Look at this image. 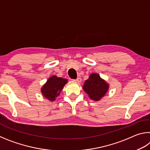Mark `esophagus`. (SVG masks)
<instances>
[{
  "label": "esophagus",
  "mask_w": 150,
  "mask_h": 150,
  "mask_svg": "<svg viewBox=\"0 0 150 150\" xmlns=\"http://www.w3.org/2000/svg\"><path fill=\"white\" fill-rule=\"evenodd\" d=\"M74 81H75L76 83H81V79L80 78V77H78L77 79H75V80H74Z\"/></svg>",
  "instance_id": "34e87169"
}]
</instances>
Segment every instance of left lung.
Wrapping results in <instances>:
<instances>
[{
  "mask_svg": "<svg viewBox=\"0 0 150 150\" xmlns=\"http://www.w3.org/2000/svg\"><path fill=\"white\" fill-rule=\"evenodd\" d=\"M108 88V83L101 79L97 73L91 74L83 87V90L88 94L91 99L95 101L100 100L107 93Z\"/></svg>",
  "mask_w": 150,
  "mask_h": 150,
  "instance_id": "left-lung-1",
  "label": "left lung"
}]
</instances>
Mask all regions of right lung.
I'll use <instances>...</instances> for the list:
<instances>
[{"label": "right lung", "instance_id": "obj_1", "mask_svg": "<svg viewBox=\"0 0 150 150\" xmlns=\"http://www.w3.org/2000/svg\"><path fill=\"white\" fill-rule=\"evenodd\" d=\"M67 83V79L54 75L50 77L41 88L43 96L50 101H54L59 95L63 87Z\"/></svg>", "mask_w": 150, "mask_h": 150}]
</instances>
